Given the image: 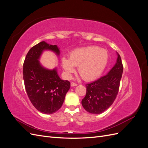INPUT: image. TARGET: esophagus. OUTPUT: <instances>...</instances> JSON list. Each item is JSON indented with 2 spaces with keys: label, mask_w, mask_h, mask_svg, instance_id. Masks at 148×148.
<instances>
[{
  "label": "esophagus",
  "mask_w": 148,
  "mask_h": 148,
  "mask_svg": "<svg viewBox=\"0 0 148 148\" xmlns=\"http://www.w3.org/2000/svg\"><path fill=\"white\" fill-rule=\"evenodd\" d=\"M77 83H74V82H71V86H77Z\"/></svg>",
  "instance_id": "1"
}]
</instances>
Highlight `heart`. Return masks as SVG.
<instances>
[{
    "instance_id": "obj_1",
    "label": "heart",
    "mask_w": 148,
    "mask_h": 148,
    "mask_svg": "<svg viewBox=\"0 0 148 148\" xmlns=\"http://www.w3.org/2000/svg\"><path fill=\"white\" fill-rule=\"evenodd\" d=\"M106 49L96 46L78 48L71 52L68 59L62 57V65L66 77L70 78L78 66V72L85 81L97 78L102 73L109 61Z\"/></svg>"
}]
</instances>
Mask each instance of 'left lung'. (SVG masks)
I'll return each instance as SVG.
<instances>
[{
	"label": "left lung",
	"mask_w": 148,
	"mask_h": 148,
	"mask_svg": "<svg viewBox=\"0 0 148 148\" xmlns=\"http://www.w3.org/2000/svg\"><path fill=\"white\" fill-rule=\"evenodd\" d=\"M109 72L95 82L86 84V94L82 99L84 109L89 113L99 114L113 104L119 92L123 66L120 55Z\"/></svg>",
	"instance_id": "left-lung-1"
}]
</instances>
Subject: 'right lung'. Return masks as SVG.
<instances>
[{"label":"right lung","mask_w":148,"mask_h":148,"mask_svg":"<svg viewBox=\"0 0 148 148\" xmlns=\"http://www.w3.org/2000/svg\"><path fill=\"white\" fill-rule=\"evenodd\" d=\"M49 50L59 56L56 45L42 41L30 49L26 54L23 68V77L26 93L34 107L41 112L51 114L57 112L63 104L70 83L62 80L57 69L43 67L39 58L44 51Z\"/></svg>","instance_id":"right-lung-1"}]
</instances>
